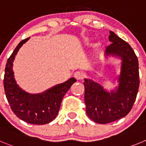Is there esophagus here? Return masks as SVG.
Wrapping results in <instances>:
<instances>
[{
    "label": "esophagus",
    "mask_w": 146,
    "mask_h": 146,
    "mask_svg": "<svg viewBox=\"0 0 146 146\" xmlns=\"http://www.w3.org/2000/svg\"><path fill=\"white\" fill-rule=\"evenodd\" d=\"M74 77H75L77 80H81V79L83 78L84 77V74L82 72H80V71H77V72H74Z\"/></svg>",
    "instance_id": "esophagus-1"
}]
</instances>
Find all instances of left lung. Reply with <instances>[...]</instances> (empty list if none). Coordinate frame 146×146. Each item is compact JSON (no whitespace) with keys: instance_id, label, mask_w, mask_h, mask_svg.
<instances>
[{"instance_id":"1","label":"left lung","mask_w":146,"mask_h":146,"mask_svg":"<svg viewBox=\"0 0 146 146\" xmlns=\"http://www.w3.org/2000/svg\"><path fill=\"white\" fill-rule=\"evenodd\" d=\"M112 44L106 47L105 56L118 58L121 62L118 87L107 91L99 83L84 79L86 113L92 121L106 124L125 117L131 110L139 87L138 60L126 41L110 31Z\"/></svg>"}]
</instances>
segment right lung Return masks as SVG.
Here are the masks:
<instances>
[{
  "label": "right lung",
  "mask_w": 146,
  "mask_h": 146,
  "mask_svg": "<svg viewBox=\"0 0 146 146\" xmlns=\"http://www.w3.org/2000/svg\"><path fill=\"white\" fill-rule=\"evenodd\" d=\"M29 39L21 41L7 61L4 89L11 108L19 118L30 124L44 125L56 117L64 96L77 80L72 77L38 94H30L22 90L14 78L13 62L19 50Z\"/></svg>",
  "instance_id": "add662e5"
}]
</instances>
